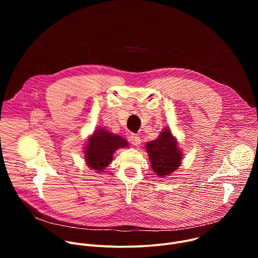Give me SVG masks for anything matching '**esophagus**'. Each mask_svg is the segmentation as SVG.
<instances>
[{
  "label": "esophagus",
  "instance_id": "1",
  "mask_svg": "<svg viewBox=\"0 0 258 258\" xmlns=\"http://www.w3.org/2000/svg\"><path fill=\"white\" fill-rule=\"evenodd\" d=\"M130 141L131 143L134 145V146H139L141 144V138L139 137V135H136V134H133L131 137H130Z\"/></svg>",
  "mask_w": 258,
  "mask_h": 258
}]
</instances>
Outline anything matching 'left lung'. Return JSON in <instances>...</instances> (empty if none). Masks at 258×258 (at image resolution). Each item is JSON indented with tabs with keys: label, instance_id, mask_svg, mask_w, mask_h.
<instances>
[{
	"label": "left lung",
	"instance_id": "1",
	"mask_svg": "<svg viewBox=\"0 0 258 258\" xmlns=\"http://www.w3.org/2000/svg\"><path fill=\"white\" fill-rule=\"evenodd\" d=\"M146 149L154 172L160 177L170 175L180 165L182 154L168 127L156 140L147 143Z\"/></svg>",
	"mask_w": 258,
	"mask_h": 258
}]
</instances>
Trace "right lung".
I'll return each mask as SVG.
<instances>
[{"label": "right lung", "mask_w": 258, "mask_h": 258, "mask_svg": "<svg viewBox=\"0 0 258 258\" xmlns=\"http://www.w3.org/2000/svg\"><path fill=\"white\" fill-rule=\"evenodd\" d=\"M127 146L128 143L120 136L109 133L105 128H98L88 141L85 150L86 162L88 166L101 172L112 161L116 149Z\"/></svg>", "instance_id": "add662e5"}]
</instances>
